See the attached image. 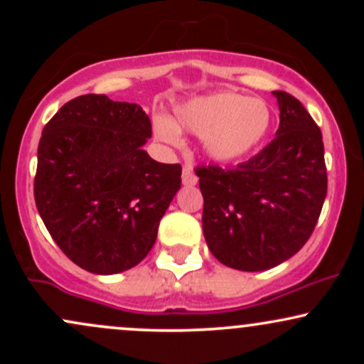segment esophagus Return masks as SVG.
I'll return each mask as SVG.
<instances>
[{"mask_svg": "<svg viewBox=\"0 0 364 364\" xmlns=\"http://www.w3.org/2000/svg\"><path fill=\"white\" fill-rule=\"evenodd\" d=\"M181 181H183V185H185V186H195L196 185L198 178L195 176L193 168H191V166H185V168H183Z\"/></svg>", "mask_w": 364, "mask_h": 364, "instance_id": "34e87169", "label": "esophagus"}]
</instances>
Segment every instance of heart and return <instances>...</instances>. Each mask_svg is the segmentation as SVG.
<instances>
[{
  "mask_svg": "<svg viewBox=\"0 0 364 364\" xmlns=\"http://www.w3.org/2000/svg\"><path fill=\"white\" fill-rule=\"evenodd\" d=\"M274 112L262 99L229 90L190 99L174 109V119L159 114L154 133L168 145L179 144V132L202 136L203 154L215 162L248 156L269 135Z\"/></svg>",
  "mask_w": 364,
  "mask_h": 364,
  "instance_id": "heart-1",
  "label": "heart"
}]
</instances>
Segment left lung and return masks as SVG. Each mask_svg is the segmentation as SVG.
<instances>
[{
  "mask_svg": "<svg viewBox=\"0 0 364 364\" xmlns=\"http://www.w3.org/2000/svg\"><path fill=\"white\" fill-rule=\"evenodd\" d=\"M281 111L275 139L236 168L196 169L203 236L231 269L262 272L306 243L327 196L321 132L291 94L274 90Z\"/></svg>",
  "mask_w": 364,
  "mask_h": 364,
  "instance_id": "8db88e82",
  "label": "left lung"
}]
</instances>
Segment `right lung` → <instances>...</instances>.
Listing matches in <instances>:
<instances>
[{
  "label": "right lung",
  "instance_id": "add662e5",
  "mask_svg": "<svg viewBox=\"0 0 364 364\" xmlns=\"http://www.w3.org/2000/svg\"><path fill=\"white\" fill-rule=\"evenodd\" d=\"M150 136L139 104L104 94L66 102L43 129L37 210L54 243L87 272H124L156 243L181 166L154 161L144 150Z\"/></svg>",
  "mask_w": 364,
  "mask_h": 364
}]
</instances>
